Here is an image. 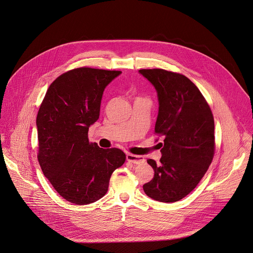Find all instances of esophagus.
Here are the masks:
<instances>
[{"instance_id":"1","label":"esophagus","mask_w":253,"mask_h":253,"mask_svg":"<svg viewBox=\"0 0 253 253\" xmlns=\"http://www.w3.org/2000/svg\"><path fill=\"white\" fill-rule=\"evenodd\" d=\"M126 160L129 163H132V164H135V165H140V164L145 162V159L142 156H136V155H132V154H127L126 155Z\"/></svg>"}]
</instances>
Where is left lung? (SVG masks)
Instances as JSON below:
<instances>
[{
    "label": "left lung",
    "mask_w": 253,
    "mask_h": 253,
    "mask_svg": "<svg viewBox=\"0 0 253 253\" xmlns=\"http://www.w3.org/2000/svg\"><path fill=\"white\" fill-rule=\"evenodd\" d=\"M139 73L157 90L155 132L165 137L160 143V163L148 160L155 175L143 189L154 200L176 202L197 186L212 163L214 117L198 87L185 76L163 69H143Z\"/></svg>",
    "instance_id": "1"
}]
</instances>
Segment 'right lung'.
<instances>
[{
	"instance_id": "right-lung-1",
	"label": "right lung",
	"mask_w": 253,
	"mask_h": 253,
	"mask_svg": "<svg viewBox=\"0 0 253 253\" xmlns=\"http://www.w3.org/2000/svg\"><path fill=\"white\" fill-rule=\"evenodd\" d=\"M120 71L78 68L48 87L36 117L38 162L45 177L67 201L86 205L103 197L125 154L89 143L88 128L99 117L105 87Z\"/></svg>"
}]
</instances>
